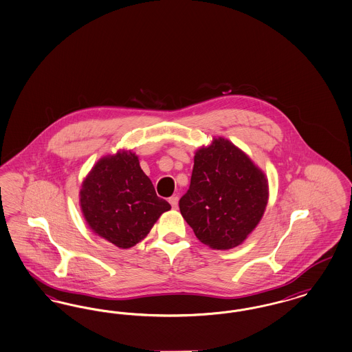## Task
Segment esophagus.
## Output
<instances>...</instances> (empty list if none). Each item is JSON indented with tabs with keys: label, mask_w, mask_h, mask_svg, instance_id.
<instances>
[{
	"label": "esophagus",
	"mask_w": 352,
	"mask_h": 352,
	"mask_svg": "<svg viewBox=\"0 0 352 352\" xmlns=\"http://www.w3.org/2000/svg\"><path fill=\"white\" fill-rule=\"evenodd\" d=\"M169 203L171 204V207H173L174 210H177V208H178V197H170Z\"/></svg>",
	"instance_id": "obj_1"
}]
</instances>
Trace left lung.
Listing matches in <instances>:
<instances>
[{"label": "left lung", "instance_id": "obj_1", "mask_svg": "<svg viewBox=\"0 0 352 352\" xmlns=\"http://www.w3.org/2000/svg\"><path fill=\"white\" fill-rule=\"evenodd\" d=\"M267 200L265 173L234 144L219 138L197 151L179 210L200 242L228 250L253 232Z\"/></svg>", "mask_w": 352, "mask_h": 352}]
</instances>
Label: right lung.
Returning a JSON list of instances; mask_svg holds the SVG:
<instances>
[{"label": "right lung", "mask_w": 352, "mask_h": 352, "mask_svg": "<svg viewBox=\"0 0 352 352\" xmlns=\"http://www.w3.org/2000/svg\"><path fill=\"white\" fill-rule=\"evenodd\" d=\"M80 204L90 229L120 249L140 242L171 208L157 197L153 183L131 151L99 160L85 178Z\"/></svg>", "instance_id": "right-lung-1"}]
</instances>
